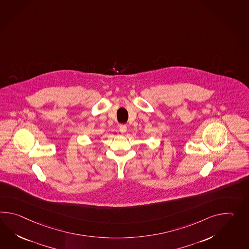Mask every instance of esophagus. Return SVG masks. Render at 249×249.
Instances as JSON below:
<instances>
[{"label":"esophagus","instance_id":"1","mask_svg":"<svg viewBox=\"0 0 249 249\" xmlns=\"http://www.w3.org/2000/svg\"><path fill=\"white\" fill-rule=\"evenodd\" d=\"M120 131L122 133H125L127 131V126L125 124H122L120 126Z\"/></svg>","mask_w":249,"mask_h":249}]
</instances>
